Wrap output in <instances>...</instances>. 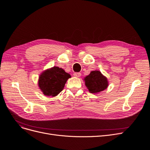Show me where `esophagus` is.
<instances>
[{"label":"esophagus","instance_id":"34e87169","mask_svg":"<svg viewBox=\"0 0 150 150\" xmlns=\"http://www.w3.org/2000/svg\"><path fill=\"white\" fill-rule=\"evenodd\" d=\"M81 73H80V72H75V73H74V76H75V77H77V78H78V77H80V76H81Z\"/></svg>","mask_w":150,"mask_h":150}]
</instances>
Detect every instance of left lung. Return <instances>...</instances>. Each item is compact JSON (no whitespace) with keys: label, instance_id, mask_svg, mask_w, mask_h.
Returning <instances> with one entry per match:
<instances>
[{"label":"left lung","instance_id":"8db88e82","mask_svg":"<svg viewBox=\"0 0 150 150\" xmlns=\"http://www.w3.org/2000/svg\"><path fill=\"white\" fill-rule=\"evenodd\" d=\"M84 80L86 86L91 93H98L105 90L108 86L107 78L99 70L92 71L84 78Z\"/></svg>","mask_w":150,"mask_h":150}]
</instances>
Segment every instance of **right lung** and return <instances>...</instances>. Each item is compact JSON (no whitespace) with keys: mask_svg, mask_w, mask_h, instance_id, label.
Segmentation results:
<instances>
[{"mask_svg":"<svg viewBox=\"0 0 150 150\" xmlns=\"http://www.w3.org/2000/svg\"><path fill=\"white\" fill-rule=\"evenodd\" d=\"M70 77L64 69L54 66L44 70L39 75V88L46 96H57L64 89L67 80Z\"/></svg>","mask_w":150,"mask_h":150,"instance_id":"right-lung-1","label":"right lung"}]
</instances>
